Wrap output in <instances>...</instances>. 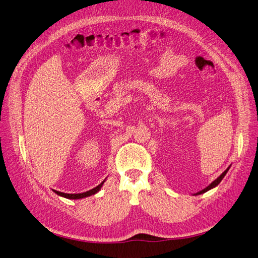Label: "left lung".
<instances>
[{
  "instance_id": "left-lung-1",
  "label": "left lung",
  "mask_w": 258,
  "mask_h": 258,
  "mask_svg": "<svg viewBox=\"0 0 258 258\" xmlns=\"http://www.w3.org/2000/svg\"><path fill=\"white\" fill-rule=\"evenodd\" d=\"M229 167L230 166H228L227 168H226V170L223 172V173H222L219 177H218V178L216 179V180H214V181H212L208 186H206V188L205 189H203L202 191H200V192H198V193H195L194 195H200V194H203V193H205V192H207V191H209V190H211V189H214V188H216V186L221 182V180L222 179H223L224 178V176L226 175V173L228 172V170H229Z\"/></svg>"
}]
</instances>
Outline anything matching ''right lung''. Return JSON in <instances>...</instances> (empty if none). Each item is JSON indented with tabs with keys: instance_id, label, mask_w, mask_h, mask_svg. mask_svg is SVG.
I'll use <instances>...</instances> for the list:
<instances>
[{
	"instance_id": "right-lung-1",
	"label": "right lung",
	"mask_w": 258,
	"mask_h": 258,
	"mask_svg": "<svg viewBox=\"0 0 258 258\" xmlns=\"http://www.w3.org/2000/svg\"><path fill=\"white\" fill-rule=\"evenodd\" d=\"M105 179L100 183L96 186V188L90 190V191H86V192H83V193H74V194H69V193H64V192H59V191H56V190H53V192L56 193L57 195H59V197H63L65 199H69V200H79V199H84V198H87V197H91V195H94L96 194L97 192H99L101 186L103 185Z\"/></svg>"
}]
</instances>
